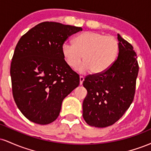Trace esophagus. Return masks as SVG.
Masks as SVG:
<instances>
[{
  "instance_id": "34e87169",
  "label": "esophagus",
  "mask_w": 151,
  "mask_h": 151,
  "mask_svg": "<svg viewBox=\"0 0 151 151\" xmlns=\"http://www.w3.org/2000/svg\"><path fill=\"white\" fill-rule=\"evenodd\" d=\"M84 77H83V76H80V77H79V83H80L81 85L83 84V81H84Z\"/></svg>"
}]
</instances>
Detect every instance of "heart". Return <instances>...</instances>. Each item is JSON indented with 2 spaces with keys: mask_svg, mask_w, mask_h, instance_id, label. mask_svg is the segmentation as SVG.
<instances>
[{
  "mask_svg": "<svg viewBox=\"0 0 151 151\" xmlns=\"http://www.w3.org/2000/svg\"><path fill=\"white\" fill-rule=\"evenodd\" d=\"M119 42L113 36L96 32H84L74 38V45L65 43L62 55L71 68L81 73L91 70L93 74L105 72L114 64L119 53Z\"/></svg>",
  "mask_w": 151,
  "mask_h": 151,
  "instance_id": "1",
  "label": "heart"
}]
</instances>
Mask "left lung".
I'll return each mask as SVG.
<instances>
[{
    "mask_svg": "<svg viewBox=\"0 0 151 151\" xmlns=\"http://www.w3.org/2000/svg\"><path fill=\"white\" fill-rule=\"evenodd\" d=\"M119 55L105 72L89 74L83 81L87 95L83 101V118L91 126L113 125L129 108L136 92L138 67L133 46L118 34Z\"/></svg>",
    "mask_w": 151,
    "mask_h": 151,
    "instance_id": "1",
    "label": "left lung"
}]
</instances>
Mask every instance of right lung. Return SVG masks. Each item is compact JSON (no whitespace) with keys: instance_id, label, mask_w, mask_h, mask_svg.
<instances>
[{"instance_id":"right-lung-1","label":"right lung","mask_w":151,"mask_h":151,"mask_svg":"<svg viewBox=\"0 0 151 151\" xmlns=\"http://www.w3.org/2000/svg\"><path fill=\"white\" fill-rule=\"evenodd\" d=\"M80 27L43 22L17 44L10 65L12 91L28 120L46 125L57 119L63 99L79 84V76L67 64L62 46Z\"/></svg>"}]
</instances>
